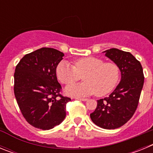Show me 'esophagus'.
Masks as SVG:
<instances>
[{
    "label": "esophagus",
    "mask_w": 153,
    "mask_h": 153,
    "mask_svg": "<svg viewBox=\"0 0 153 153\" xmlns=\"http://www.w3.org/2000/svg\"><path fill=\"white\" fill-rule=\"evenodd\" d=\"M75 100H80V101H86L87 100V99L86 98H79V97H75Z\"/></svg>",
    "instance_id": "34e87169"
}]
</instances>
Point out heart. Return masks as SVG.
Masks as SVG:
<instances>
[{
	"label": "heart",
	"mask_w": 153,
	"mask_h": 153,
	"mask_svg": "<svg viewBox=\"0 0 153 153\" xmlns=\"http://www.w3.org/2000/svg\"><path fill=\"white\" fill-rule=\"evenodd\" d=\"M56 74L63 84L74 83L83 75L84 82L65 88V93L70 97H85L95 93L102 97L113 91L120 79V69L116 63L104 62L95 56L78 59L74 66L61 61L56 67Z\"/></svg>",
	"instance_id": "b5f03b06"
}]
</instances>
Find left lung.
Returning <instances> with one entry per match:
<instances>
[{"instance_id": "obj_1", "label": "left lung", "mask_w": 153, "mask_h": 153, "mask_svg": "<svg viewBox=\"0 0 153 153\" xmlns=\"http://www.w3.org/2000/svg\"><path fill=\"white\" fill-rule=\"evenodd\" d=\"M104 53L118 66L121 80L109 97L97 100V106L90 113V118L102 129H114L126 123L136 112L144 75L140 62L129 52L112 48Z\"/></svg>"}]
</instances>
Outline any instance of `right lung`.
<instances>
[{
  "mask_svg": "<svg viewBox=\"0 0 153 153\" xmlns=\"http://www.w3.org/2000/svg\"><path fill=\"white\" fill-rule=\"evenodd\" d=\"M63 53L43 47L26 54L14 73V95L27 122L35 128L48 130L66 117L70 98L60 94L56 69Z\"/></svg>",
  "mask_w": 153,
  "mask_h": 153,
  "instance_id": "add662e5",
  "label": "right lung"
}]
</instances>
